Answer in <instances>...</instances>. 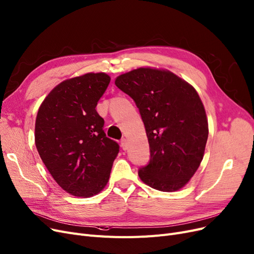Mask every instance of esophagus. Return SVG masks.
<instances>
[{"label":"esophagus","instance_id":"esophagus-1","mask_svg":"<svg viewBox=\"0 0 254 254\" xmlns=\"http://www.w3.org/2000/svg\"><path fill=\"white\" fill-rule=\"evenodd\" d=\"M120 144H121V147H122V149H124V151H127V147H128V145H127L128 143H127V140L126 138H122V139H121Z\"/></svg>","mask_w":254,"mask_h":254}]
</instances>
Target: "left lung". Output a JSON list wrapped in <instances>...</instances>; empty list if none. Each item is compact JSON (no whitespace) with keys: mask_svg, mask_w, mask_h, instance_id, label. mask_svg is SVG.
Segmentation results:
<instances>
[{"mask_svg":"<svg viewBox=\"0 0 254 254\" xmlns=\"http://www.w3.org/2000/svg\"><path fill=\"white\" fill-rule=\"evenodd\" d=\"M115 84L134 99L145 127L151 159L139 178L157 190H179L199 168L208 138L199 94L173 72L149 67L119 75Z\"/></svg>","mask_w":254,"mask_h":254,"instance_id":"obj_1","label":"left lung"}]
</instances>
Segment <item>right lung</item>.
<instances>
[{"label":"right lung","instance_id":"1","mask_svg":"<svg viewBox=\"0 0 254 254\" xmlns=\"http://www.w3.org/2000/svg\"><path fill=\"white\" fill-rule=\"evenodd\" d=\"M111 77L87 73L58 84L42 102L35 120V145L55 182L75 196L105 189L119 145L103 132L96 111Z\"/></svg>","mask_w":254,"mask_h":254}]
</instances>
